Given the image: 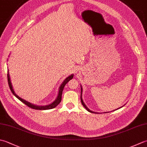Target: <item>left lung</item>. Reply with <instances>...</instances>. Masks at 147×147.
Returning <instances> with one entry per match:
<instances>
[{
	"mask_svg": "<svg viewBox=\"0 0 147 147\" xmlns=\"http://www.w3.org/2000/svg\"><path fill=\"white\" fill-rule=\"evenodd\" d=\"M82 92H83V91H82V85H81V101H82V105H83V106H84L86 110H87L88 112H90V113H97V112H95V111H92V110H89L87 106L85 105V104L84 103V102H83V99H82ZM122 106H121V107H120V108H122ZM119 108H117V110H118V109H119ZM116 110H117V109H116ZM105 113H107V112H105Z\"/></svg>",
	"mask_w": 147,
	"mask_h": 147,
	"instance_id": "1",
	"label": "left lung"
}]
</instances>
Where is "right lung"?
<instances>
[{"mask_svg": "<svg viewBox=\"0 0 147 147\" xmlns=\"http://www.w3.org/2000/svg\"><path fill=\"white\" fill-rule=\"evenodd\" d=\"M73 76H74V74H72L71 75L69 76L68 77L66 78L63 81V82L61 83V85H60L59 87V93H58V96L56 97L55 100H54L53 102H52L50 104H49L48 105H43V106H39V105H34V104H32L30 102H28L27 100H25L24 99H22L21 97H19L18 95L16 94V93L14 92V90L13 88V85L11 84V79H10V76H9V71H7V80H8V84L9 86V88L11 89V92H12V93L13 94V95L14 96H15L16 98H18L20 100H21V101L24 103L25 105H27L28 107H30L32 109H34V110H50V109H52L55 108L56 106L58 105L59 103L61 102V100H62V91L64 90V88L65 87V85L66 83H67L69 81H70L71 80H72L73 78Z\"/></svg>", "mask_w": 147, "mask_h": 147, "instance_id": "add662e5", "label": "right lung"}]
</instances>
